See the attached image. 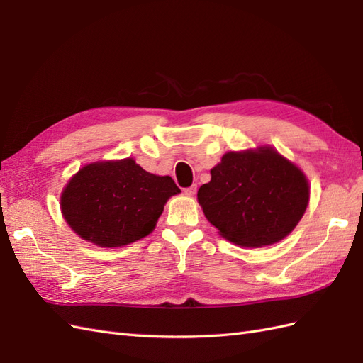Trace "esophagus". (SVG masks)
Returning a JSON list of instances; mask_svg holds the SVG:
<instances>
[{"label": "esophagus", "mask_w": 363, "mask_h": 363, "mask_svg": "<svg viewBox=\"0 0 363 363\" xmlns=\"http://www.w3.org/2000/svg\"><path fill=\"white\" fill-rule=\"evenodd\" d=\"M184 192L188 194L189 196H194V195L196 194V184H192V186H189L188 189H184Z\"/></svg>", "instance_id": "1"}]
</instances>
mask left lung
Instances as JSON below:
<instances>
[{
	"instance_id": "left-lung-1",
	"label": "left lung",
	"mask_w": 363,
	"mask_h": 363,
	"mask_svg": "<svg viewBox=\"0 0 363 363\" xmlns=\"http://www.w3.org/2000/svg\"><path fill=\"white\" fill-rule=\"evenodd\" d=\"M199 189V203L219 235L240 247H265L288 236L309 203L303 171L271 147L230 151Z\"/></svg>"
}]
</instances>
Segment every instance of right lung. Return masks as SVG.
<instances>
[{
    "label": "right lung",
    "mask_w": 363,
    "mask_h": 363,
    "mask_svg": "<svg viewBox=\"0 0 363 363\" xmlns=\"http://www.w3.org/2000/svg\"><path fill=\"white\" fill-rule=\"evenodd\" d=\"M179 192L169 175L150 174L128 157L86 164L63 189L60 207L80 238L112 248L148 236Z\"/></svg>",
    "instance_id": "add662e5"
}]
</instances>
